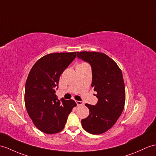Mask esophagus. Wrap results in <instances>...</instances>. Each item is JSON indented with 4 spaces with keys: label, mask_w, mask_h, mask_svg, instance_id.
<instances>
[{
    "label": "esophagus",
    "mask_w": 156,
    "mask_h": 156,
    "mask_svg": "<svg viewBox=\"0 0 156 156\" xmlns=\"http://www.w3.org/2000/svg\"><path fill=\"white\" fill-rule=\"evenodd\" d=\"M76 102L77 104V106H82V105H84V103H83V102H81V101H76Z\"/></svg>",
    "instance_id": "esophagus-1"
}]
</instances>
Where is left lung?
I'll use <instances>...</instances> for the list:
<instances>
[{
    "label": "left lung",
    "mask_w": 156,
    "mask_h": 156,
    "mask_svg": "<svg viewBox=\"0 0 156 156\" xmlns=\"http://www.w3.org/2000/svg\"><path fill=\"white\" fill-rule=\"evenodd\" d=\"M77 57L92 68V87L98 99L95 106L86 104L90 114L82 126L92 134H100L113 126L124 110L126 92L122 72L106 54L98 52H77Z\"/></svg>",
    "instance_id": "1"
}]
</instances>
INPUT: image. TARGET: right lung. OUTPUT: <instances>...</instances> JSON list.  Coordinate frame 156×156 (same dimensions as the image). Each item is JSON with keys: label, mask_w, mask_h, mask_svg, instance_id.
<instances>
[{"label": "right lung", "mask_w": 156, "mask_h": 156, "mask_svg": "<svg viewBox=\"0 0 156 156\" xmlns=\"http://www.w3.org/2000/svg\"><path fill=\"white\" fill-rule=\"evenodd\" d=\"M76 56V52L47 54L29 72L25 85V106L34 124L42 132L52 134L62 131L68 115L76 106L73 100H59L55 94L60 75Z\"/></svg>", "instance_id": "right-lung-1"}]
</instances>
